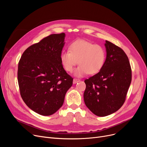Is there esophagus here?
I'll list each match as a JSON object with an SVG mask.
<instances>
[{
  "label": "esophagus",
  "mask_w": 147,
  "mask_h": 147,
  "mask_svg": "<svg viewBox=\"0 0 147 147\" xmlns=\"http://www.w3.org/2000/svg\"><path fill=\"white\" fill-rule=\"evenodd\" d=\"M80 81V79L75 78V79H73V83H78V82H79Z\"/></svg>",
  "instance_id": "34e87169"
}]
</instances>
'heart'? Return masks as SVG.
Returning <instances> with one entry per match:
<instances>
[{"instance_id": "1", "label": "heart", "mask_w": 147, "mask_h": 147, "mask_svg": "<svg viewBox=\"0 0 147 147\" xmlns=\"http://www.w3.org/2000/svg\"><path fill=\"white\" fill-rule=\"evenodd\" d=\"M61 64L65 70L72 72L78 64L74 75L82 77L87 74H95L102 69L106 60V51L102 46L89 41L79 40L73 42L68 51L62 52Z\"/></svg>"}]
</instances>
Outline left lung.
Returning <instances> with one entry per match:
<instances>
[{"label":"left lung","mask_w":147,"mask_h":147,"mask_svg":"<svg viewBox=\"0 0 147 147\" xmlns=\"http://www.w3.org/2000/svg\"><path fill=\"white\" fill-rule=\"evenodd\" d=\"M107 58L102 69L84 80V101L94 114L104 117L124 104L132 80L129 58L121 48L106 40Z\"/></svg>","instance_id":"8db88e82"}]
</instances>
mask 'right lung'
Here are the masks:
<instances>
[{"instance_id": "right-lung-1", "label": "right lung", "mask_w": 147, "mask_h": 147, "mask_svg": "<svg viewBox=\"0 0 147 147\" xmlns=\"http://www.w3.org/2000/svg\"><path fill=\"white\" fill-rule=\"evenodd\" d=\"M65 33L52 34L31 45L18 63V82L20 95L34 112L50 115L63 105L73 79L61 64L60 55Z\"/></svg>"}]
</instances>
